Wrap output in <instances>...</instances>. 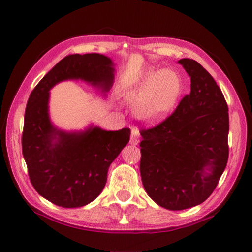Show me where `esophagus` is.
Returning <instances> with one entry per match:
<instances>
[{
	"label": "esophagus",
	"instance_id": "esophagus-1",
	"mask_svg": "<svg viewBox=\"0 0 252 252\" xmlns=\"http://www.w3.org/2000/svg\"><path fill=\"white\" fill-rule=\"evenodd\" d=\"M130 143L132 145H137V144L140 143V131H138L136 127H132Z\"/></svg>",
	"mask_w": 252,
	"mask_h": 252
}]
</instances>
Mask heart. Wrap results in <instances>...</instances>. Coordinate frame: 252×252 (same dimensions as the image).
I'll return each mask as SVG.
<instances>
[{
    "label": "heart",
    "instance_id": "1",
    "mask_svg": "<svg viewBox=\"0 0 252 252\" xmlns=\"http://www.w3.org/2000/svg\"><path fill=\"white\" fill-rule=\"evenodd\" d=\"M181 94V81L169 71L151 70L122 92L123 99L134 107L143 121L155 123L167 117Z\"/></svg>",
    "mask_w": 252,
    "mask_h": 252
}]
</instances>
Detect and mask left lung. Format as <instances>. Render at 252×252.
Wrapping results in <instances>:
<instances>
[{
    "mask_svg": "<svg viewBox=\"0 0 252 252\" xmlns=\"http://www.w3.org/2000/svg\"><path fill=\"white\" fill-rule=\"evenodd\" d=\"M190 93L167 119L141 130V178L147 195L168 210L200 205L212 194L228 159V108L199 63L180 60Z\"/></svg>",
    "mask_w": 252,
    "mask_h": 252,
    "instance_id": "obj_1",
    "label": "left lung"
}]
</instances>
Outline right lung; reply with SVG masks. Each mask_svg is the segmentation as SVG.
I'll return each mask as SVG.
<instances>
[{"label":"right lung","mask_w":252,"mask_h":252,"mask_svg":"<svg viewBox=\"0 0 252 252\" xmlns=\"http://www.w3.org/2000/svg\"><path fill=\"white\" fill-rule=\"evenodd\" d=\"M114 79L109 57L97 53L68 55L29 96L23 155L34 189L56 206L79 208L96 199L105 187L109 165L129 143L131 131H106L94 126L73 132L58 129L50 119V90L66 80H82L106 96Z\"/></svg>","instance_id":"obj_1"}]
</instances>
